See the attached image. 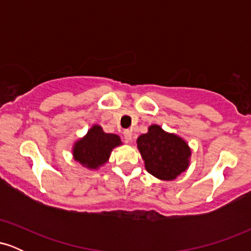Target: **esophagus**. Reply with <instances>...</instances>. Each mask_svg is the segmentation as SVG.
<instances>
[{"mask_svg":"<svg viewBox=\"0 0 251 251\" xmlns=\"http://www.w3.org/2000/svg\"><path fill=\"white\" fill-rule=\"evenodd\" d=\"M123 135H124V139H125L127 143L132 140V132L129 131V129H125V131L123 132Z\"/></svg>","mask_w":251,"mask_h":251,"instance_id":"esophagus-1","label":"esophagus"}]
</instances>
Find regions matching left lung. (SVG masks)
I'll list each match as a JSON object with an SVG mask.
<instances>
[{
  "label": "left lung",
  "mask_w": 251,
  "mask_h": 251,
  "mask_svg": "<svg viewBox=\"0 0 251 251\" xmlns=\"http://www.w3.org/2000/svg\"><path fill=\"white\" fill-rule=\"evenodd\" d=\"M137 144L146 170L159 179L172 180L188 169L191 154L188 144L177 135L166 133L160 126H150Z\"/></svg>",
  "instance_id": "left-lung-1"
}]
</instances>
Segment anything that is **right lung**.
<instances>
[{
    "label": "right lung",
    "mask_w": 251,
    "mask_h": 251,
    "mask_svg": "<svg viewBox=\"0 0 251 251\" xmlns=\"http://www.w3.org/2000/svg\"><path fill=\"white\" fill-rule=\"evenodd\" d=\"M120 144L122 142L117 134L105 133L100 126L96 125L74 145L73 154L75 160L86 168L97 169L107 162L112 150Z\"/></svg>",
    "instance_id": "obj_1"
}]
</instances>
